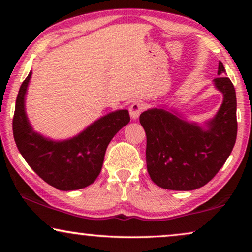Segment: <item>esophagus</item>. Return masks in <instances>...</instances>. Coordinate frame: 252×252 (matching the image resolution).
I'll use <instances>...</instances> for the list:
<instances>
[{
    "mask_svg": "<svg viewBox=\"0 0 252 252\" xmlns=\"http://www.w3.org/2000/svg\"><path fill=\"white\" fill-rule=\"evenodd\" d=\"M144 109V104L141 103V102H134V103H132L129 108V112H130V116L131 118L135 120V119H138L140 114Z\"/></svg>",
    "mask_w": 252,
    "mask_h": 252,
    "instance_id": "esophagus-1",
    "label": "esophagus"
}]
</instances>
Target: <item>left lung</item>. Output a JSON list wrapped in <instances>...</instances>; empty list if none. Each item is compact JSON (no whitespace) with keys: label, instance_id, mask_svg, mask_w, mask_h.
Here are the masks:
<instances>
[{"label":"left lung","instance_id":"left-lung-1","mask_svg":"<svg viewBox=\"0 0 252 252\" xmlns=\"http://www.w3.org/2000/svg\"><path fill=\"white\" fill-rule=\"evenodd\" d=\"M215 87L223 94L207 129L164 109L140 116L147 134V168L151 180L163 189L189 191L201 188L222 168L237 139V99L231 81L219 61Z\"/></svg>","mask_w":252,"mask_h":252}]
</instances>
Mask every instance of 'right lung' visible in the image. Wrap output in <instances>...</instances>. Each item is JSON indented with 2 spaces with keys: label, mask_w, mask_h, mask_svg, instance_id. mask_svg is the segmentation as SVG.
<instances>
[{
  "label": "right lung",
  "mask_w": 252,
  "mask_h": 252,
  "mask_svg": "<svg viewBox=\"0 0 252 252\" xmlns=\"http://www.w3.org/2000/svg\"><path fill=\"white\" fill-rule=\"evenodd\" d=\"M31 75L30 72L16 97L12 123L16 147L33 171L50 186L62 191L90 186L101 172L108 144L130 122L129 111H114L72 139L52 141L33 131L25 113L24 97Z\"/></svg>",
  "instance_id": "obj_1"
}]
</instances>
